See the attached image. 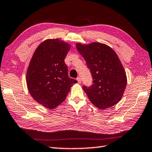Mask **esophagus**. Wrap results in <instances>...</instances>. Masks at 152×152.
<instances>
[{"mask_svg":"<svg viewBox=\"0 0 152 152\" xmlns=\"http://www.w3.org/2000/svg\"><path fill=\"white\" fill-rule=\"evenodd\" d=\"M77 81H78V83H81V82H82L81 78H80V77H78V78H77Z\"/></svg>","mask_w":152,"mask_h":152,"instance_id":"obj_1","label":"esophagus"}]
</instances>
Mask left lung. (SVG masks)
Wrapping results in <instances>:
<instances>
[{
  "instance_id": "1",
  "label": "left lung",
  "mask_w": 152,
  "mask_h": 152,
  "mask_svg": "<svg viewBox=\"0 0 152 152\" xmlns=\"http://www.w3.org/2000/svg\"><path fill=\"white\" fill-rule=\"evenodd\" d=\"M76 45L93 78L90 86H83L89 99L102 109L116 105L123 97L127 84L126 72L117 55L108 45L97 42Z\"/></svg>"
}]
</instances>
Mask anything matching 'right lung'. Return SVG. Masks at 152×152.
Listing matches in <instances>:
<instances>
[{
	"label": "right lung",
	"instance_id": "add662e5",
	"mask_svg": "<svg viewBox=\"0 0 152 152\" xmlns=\"http://www.w3.org/2000/svg\"><path fill=\"white\" fill-rule=\"evenodd\" d=\"M70 46L59 39H47L37 47L27 70L26 81L32 97L52 109L64 102L77 82L68 76L64 62Z\"/></svg>",
	"mask_w": 152,
	"mask_h": 152
}]
</instances>
